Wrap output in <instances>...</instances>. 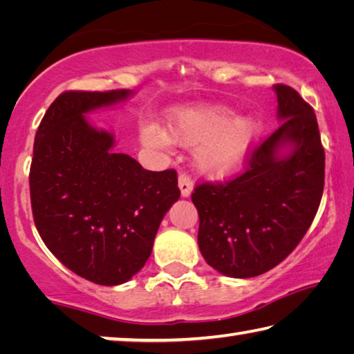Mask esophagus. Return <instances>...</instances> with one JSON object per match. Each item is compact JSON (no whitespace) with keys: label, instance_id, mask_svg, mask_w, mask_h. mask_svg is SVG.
<instances>
[{"label":"esophagus","instance_id":"esophagus-1","mask_svg":"<svg viewBox=\"0 0 354 354\" xmlns=\"http://www.w3.org/2000/svg\"><path fill=\"white\" fill-rule=\"evenodd\" d=\"M178 184H179V190H181L183 196H189L192 194V189H194V181L187 171H181L178 178Z\"/></svg>","mask_w":354,"mask_h":354}]
</instances>
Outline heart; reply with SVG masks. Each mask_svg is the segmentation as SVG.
<instances>
[{"label":"heart","mask_w":354,"mask_h":354,"mask_svg":"<svg viewBox=\"0 0 354 354\" xmlns=\"http://www.w3.org/2000/svg\"><path fill=\"white\" fill-rule=\"evenodd\" d=\"M170 134L183 145H196V162L214 175H227L241 167L253 147L259 123L250 117L232 120L223 106H196L176 111L170 120ZM145 140L167 147L170 136L158 127L145 129Z\"/></svg>","instance_id":"obj_1"}]
</instances>
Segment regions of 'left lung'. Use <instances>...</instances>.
Listing matches in <instances>:
<instances>
[{
    "label": "left lung",
    "instance_id": "left-lung-1",
    "mask_svg": "<svg viewBox=\"0 0 354 354\" xmlns=\"http://www.w3.org/2000/svg\"><path fill=\"white\" fill-rule=\"evenodd\" d=\"M283 124L253 148L243 171L225 183H200L198 247L215 270L253 278L289 256L313 225L325 185V148L313 106L274 84ZM289 145L286 156L279 149Z\"/></svg>",
    "mask_w": 354,
    "mask_h": 354
}]
</instances>
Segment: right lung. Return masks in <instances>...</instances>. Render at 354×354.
I'll return each mask as SVG.
<instances>
[{
  "label": "right lung",
  "instance_id": "1",
  "mask_svg": "<svg viewBox=\"0 0 354 354\" xmlns=\"http://www.w3.org/2000/svg\"><path fill=\"white\" fill-rule=\"evenodd\" d=\"M129 91H67L48 107L34 140L29 192L35 227L71 272L101 286L127 283L151 254L179 192L176 170L149 171L113 153V136L84 113Z\"/></svg>",
  "mask_w": 354,
  "mask_h": 354
}]
</instances>
